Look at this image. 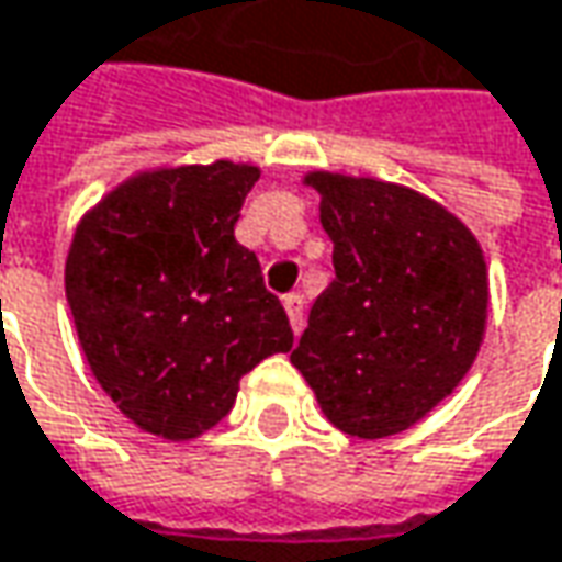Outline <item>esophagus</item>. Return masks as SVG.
<instances>
[{
  "instance_id": "1",
  "label": "esophagus",
  "mask_w": 562,
  "mask_h": 562,
  "mask_svg": "<svg viewBox=\"0 0 562 562\" xmlns=\"http://www.w3.org/2000/svg\"><path fill=\"white\" fill-rule=\"evenodd\" d=\"M282 305H285L289 324H292V330H295V337H299V334H302V327H305V299H302L299 292H292V295H285V299H282Z\"/></svg>"
}]
</instances>
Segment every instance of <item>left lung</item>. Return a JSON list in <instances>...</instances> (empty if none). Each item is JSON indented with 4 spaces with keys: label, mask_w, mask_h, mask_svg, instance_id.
<instances>
[{
    "label": "left lung",
    "mask_w": 562,
    "mask_h": 562,
    "mask_svg": "<svg viewBox=\"0 0 562 562\" xmlns=\"http://www.w3.org/2000/svg\"><path fill=\"white\" fill-rule=\"evenodd\" d=\"M321 196L334 282L317 295L292 366L347 436L416 426L471 372L490 317L474 232L432 196L344 171L302 178Z\"/></svg>",
    "instance_id": "obj_1"
}]
</instances>
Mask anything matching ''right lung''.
<instances>
[{"instance_id":"right-lung-1","label":"right lung","mask_w":562,"mask_h":562,"mask_svg":"<svg viewBox=\"0 0 562 562\" xmlns=\"http://www.w3.org/2000/svg\"><path fill=\"white\" fill-rule=\"evenodd\" d=\"M260 168L158 165L79 218L66 299L101 391L130 423L190 442L235 407L241 375L292 349L280 299L235 241Z\"/></svg>"}]
</instances>
